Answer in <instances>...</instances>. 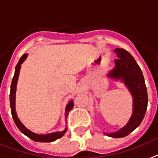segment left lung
Wrapping results in <instances>:
<instances>
[{
    "label": "left lung",
    "instance_id": "8db88e82",
    "mask_svg": "<svg viewBox=\"0 0 158 158\" xmlns=\"http://www.w3.org/2000/svg\"><path fill=\"white\" fill-rule=\"evenodd\" d=\"M114 53L118 56L114 60L115 67L108 76L121 79L133 97V113L127 125L116 132L105 133L110 137L120 138L131 133L142 122L148 106V94L142 71L133 56L121 48L115 49Z\"/></svg>",
    "mask_w": 158,
    "mask_h": 158
}]
</instances>
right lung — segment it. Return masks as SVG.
I'll list each match as a JSON object with an SVG mask.
<instances>
[{
	"label": "right lung",
	"instance_id": "1",
	"mask_svg": "<svg viewBox=\"0 0 158 158\" xmlns=\"http://www.w3.org/2000/svg\"><path fill=\"white\" fill-rule=\"evenodd\" d=\"M27 55L24 54L23 55V56L21 57V59L18 61V64L16 65V68H15V72H14V76L13 77V80H12L11 86H10V108H11V114L13 118H14V123H16L17 127H18V129L20 130L22 132H23L24 135H26L27 136L33 140L34 141H38V142H52L54 140H57L59 138H60L61 136H63L64 134L67 131V128H65L63 131H56V132H53V133L51 134H47V135H38V134H35L32 131H31L30 130H28L27 128H26L24 125L21 123L19 121V118H18L16 114V111H15V94H16V86H17V82H18V75H19V71H20L21 68V64H23V61L26 60ZM73 101H71L69 102V104L66 106V110H65V115L66 117L68 116V114L69 112L73 109Z\"/></svg>",
	"mask_w": 158,
	"mask_h": 158
}]
</instances>
